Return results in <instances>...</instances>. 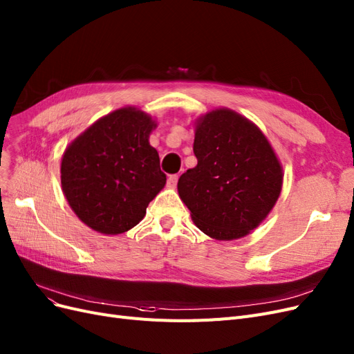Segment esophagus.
<instances>
[{"label": "esophagus", "instance_id": "1", "mask_svg": "<svg viewBox=\"0 0 354 354\" xmlns=\"http://www.w3.org/2000/svg\"><path fill=\"white\" fill-rule=\"evenodd\" d=\"M177 181H178V176L177 174H173V176H169L168 177V186L169 187H176L177 186Z\"/></svg>", "mask_w": 354, "mask_h": 354}]
</instances>
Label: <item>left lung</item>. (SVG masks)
Instances as JSON below:
<instances>
[{
	"label": "left lung",
	"mask_w": 354,
	"mask_h": 354,
	"mask_svg": "<svg viewBox=\"0 0 354 354\" xmlns=\"http://www.w3.org/2000/svg\"><path fill=\"white\" fill-rule=\"evenodd\" d=\"M198 165L178 178L193 223L216 240H234L258 227L281 193L283 169L253 123L227 108L203 115L194 130Z\"/></svg>",
	"instance_id": "obj_1"
}]
</instances>
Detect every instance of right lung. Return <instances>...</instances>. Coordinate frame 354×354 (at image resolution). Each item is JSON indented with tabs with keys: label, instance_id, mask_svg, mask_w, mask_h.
I'll return each mask as SVG.
<instances>
[{
	"label": "right lung",
	"instance_id": "1",
	"mask_svg": "<svg viewBox=\"0 0 354 354\" xmlns=\"http://www.w3.org/2000/svg\"><path fill=\"white\" fill-rule=\"evenodd\" d=\"M155 123L136 108L102 117L71 142L61 160V186L71 209L102 234L138 225L165 186L160 155L149 145Z\"/></svg>",
	"mask_w": 354,
	"mask_h": 354
}]
</instances>
